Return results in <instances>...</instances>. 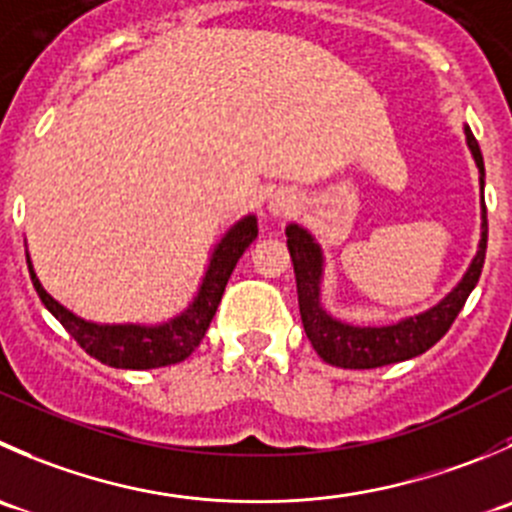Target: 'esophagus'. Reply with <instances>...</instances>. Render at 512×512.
Masks as SVG:
<instances>
[{
  "mask_svg": "<svg viewBox=\"0 0 512 512\" xmlns=\"http://www.w3.org/2000/svg\"><path fill=\"white\" fill-rule=\"evenodd\" d=\"M292 207H295V197H292L290 192L280 190V192H277V195H272V200H270V210H272V215L285 217V215H290Z\"/></svg>",
  "mask_w": 512,
  "mask_h": 512,
  "instance_id": "34e87169",
  "label": "esophagus"
}]
</instances>
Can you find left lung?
<instances>
[{
    "instance_id": "left-lung-1",
    "label": "left lung",
    "mask_w": 512,
    "mask_h": 512,
    "mask_svg": "<svg viewBox=\"0 0 512 512\" xmlns=\"http://www.w3.org/2000/svg\"><path fill=\"white\" fill-rule=\"evenodd\" d=\"M465 137H468V147L473 152L475 162H478L480 175L485 177L478 140H475L470 130H465ZM483 177H480V185H485ZM285 235L292 267H295L302 325H305V332L310 337L312 347L317 350V355L335 367L370 370V367L393 365V362H403L410 360V357L423 355L425 350H430L450 330V325L460 315L473 287L478 285L480 272H483L485 247H488V212H485L483 200V240H480L478 255H475L470 270L465 272L463 282L440 305H435L433 310L388 327H352L332 320L320 307V247L297 225L287 227Z\"/></svg>"
}]
</instances>
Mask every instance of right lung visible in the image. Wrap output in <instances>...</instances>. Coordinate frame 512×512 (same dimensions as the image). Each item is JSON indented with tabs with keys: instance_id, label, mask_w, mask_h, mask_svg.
I'll list each match as a JSON object with an SVG mask.
<instances>
[{
	"instance_id": "obj_1",
	"label": "right lung",
	"mask_w": 512,
	"mask_h": 512,
	"mask_svg": "<svg viewBox=\"0 0 512 512\" xmlns=\"http://www.w3.org/2000/svg\"><path fill=\"white\" fill-rule=\"evenodd\" d=\"M257 237V220L255 217H245L237 222L222 242L217 245L215 255L210 260V270H207L205 282H202L200 292H197L195 302L185 315L177 320L167 322L160 327H140V325H94V322L79 320L69 310H64L57 300L44 292L39 285L37 275H34L32 265H29V275H32L34 290L42 297L47 310L57 317L64 325V330L77 340V345L84 352L94 357V360L104 362L109 367H124V370H150V367H165L182 362L185 357L192 355L197 345L205 337L207 327H210L212 317H215L217 305L222 300L227 280H230L232 270H235L237 260L242 252L252 245Z\"/></svg>"
}]
</instances>
